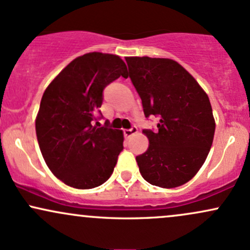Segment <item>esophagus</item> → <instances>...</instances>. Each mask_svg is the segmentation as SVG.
Instances as JSON below:
<instances>
[{"label": "esophagus", "mask_w": 250, "mask_h": 250, "mask_svg": "<svg viewBox=\"0 0 250 250\" xmlns=\"http://www.w3.org/2000/svg\"><path fill=\"white\" fill-rule=\"evenodd\" d=\"M135 133H138V128L135 127V125H133V127L129 128V129H125L123 130V135H125V138H130L131 135H134Z\"/></svg>", "instance_id": "1"}]
</instances>
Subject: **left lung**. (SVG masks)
<instances>
[{"label": "left lung", "instance_id": "left-lung-1", "mask_svg": "<svg viewBox=\"0 0 250 250\" xmlns=\"http://www.w3.org/2000/svg\"><path fill=\"white\" fill-rule=\"evenodd\" d=\"M125 62L145 116L160 119L156 129H144L149 146L136 156L140 173L159 188L183 185L199 171L212 145L209 97L174 60L128 57Z\"/></svg>", "mask_w": 250, "mask_h": 250}]
</instances>
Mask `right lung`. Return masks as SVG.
<instances>
[{"label": "right lung", "mask_w": 250, "mask_h": 250, "mask_svg": "<svg viewBox=\"0 0 250 250\" xmlns=\"http://www.w3.org/2000/svg\"><path fill=\"white\" fill-rule=\"evenodd\" d=\"M127 66L119 56L86 53L70 62L43 92L35 130L48 168L76 188H94L110 178L123 150V134L101 127L106 85Z\"/></svg>", "instance_id": "right-lung-1"}]
</instances>
